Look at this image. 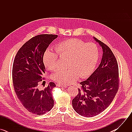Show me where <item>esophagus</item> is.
Here are the masks:
<instances>
[{
    "label": "esophagus",
    "instance_id": "esophagus-1",
    "mask_svg": "<svg viewBox=\"0 0 132 132\" xmlns=\"http://www.w3.org/2000/svg\"><path fill=\"white\" fill-rule=\"evenodd\" d=\"M56 86L59 87H63V88H67V85H62V84H56Z\"/></svg>",
    "mask_w": 132,
    "mask_h": 132
}]
</instances>
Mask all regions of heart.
<instances>
[{"label": "heart", "mask_w": 132, "mask_h": 132, "mask_svg": "<svg viewBox=\"0 0 132 132\" xmlns=\"http://www.w3.org/2000/svg\"><path fill=\"white\" fill-rule=\"evenodd\" d=\"M55 52L47 49L44 53L43 61L50 70L57 67L58 55L68 57L66 69H59L52 75V79L61 84L70 85L78 78L86 77L95 69L97 64L99 51L93 43H86L78 39H69L57 44Z\"/></svg>", "instance_id": "1"}]
</instances>
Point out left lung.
I'll list each match as a JSON object with an SVG mask.
<instances>
[{
    "mask_svg": "<svg viewBox=\"0 0 132 132\" xmlns=\"http://www.w3.org/2000/svg\"><path fill=\"white\" fill-rule=\"evenodd\" d=\"M101 46V62L91 76L81 82V89L73 99V109L79 115L93 117L105 110L115 97L119 89V68L115 56L104 43L93 37Z\"/></svg>",
    "mask_w": 132,
    "mask_h": 132,
    "instance_id": "8db88e82",
    "label": "left lung"
}]
</instances>
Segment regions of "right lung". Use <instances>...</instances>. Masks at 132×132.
<instances>
[{
    "label": "right lung",
    "mask_w": 132,
    "mask_h": 132,
    "mask_svg": "<svg viewBox=\"0 0 132 132\" xmlns=\"http://www.w3.org/2000/svg\"><path fill=\"white\" fill-rule=\"evenodd\" d=\"M53 34L35 36L18 51L12 67V81L18 98L30 112L42 115L54 105L52 89L55 84L50 82L44 90L38 85L45 72L43 57L51 43L57 37Z\"/></svg>",
    "instance_id": "1"
}]
</instances>
